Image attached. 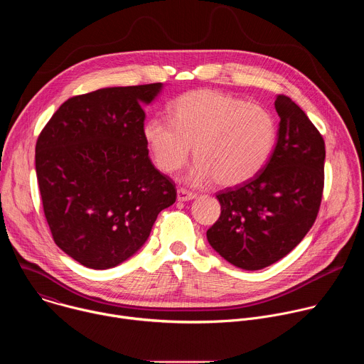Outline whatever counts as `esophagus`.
I'll use <instances>...</instances> for the list:
<instances>
[{
	"label": "esophagus",
	"mask_w": 364,
	"mask_h": 364,
	"mask_svg": "<svg viewBox=\"0 0 364 364\" xmlns=\"http://www.w3.org/2000/svg\"><path fill=\"white\" fill-rule=\"evenodd\" d=\"M196 197H197V194L190 191V190H186V188H178L177 190V200L178 201H188V200H193Z\"/></svg>",
	"instance_id": "34e87169"
}]
</instances>
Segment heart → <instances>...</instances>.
Returning a JSON list of instances; mask_svg holds the SVG:
<instances>
[{"label":"heart","mask_w":364,"mask_h":364,"mask_svg":"<svg viewBox=\"0 0 364 364\" xmlns=\"http://www.w3.org/2000/svg\"><path fill=\"white\" fill-rule=\"evenodd\" d=\"M142 132L163 173L180 170L193 145L198 163L190 181L213 177L225 187L252 178L267 164L277 142V122L268 109L210 89L178 96L171 105V119L154 117Z\"/></svg>","instance_id":"obj_1"}]
</instances>
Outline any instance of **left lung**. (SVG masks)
I'll list each match as a JSON object with an SVG mask.
<instances>
[{"instance_id": "obj_1", "label": "left lung", "mask_w": 364, "mask_h": 364, "mask_svg": "<svg viewBox=\"0 0 364 364\" xmlns=\"http://www.w3.org/2000/svg\"><path fill=\"white\" fill-rule=\"evenodd\" d=\"M269 160L252 178L218 193L220 218L207 230L210 246L232 265L264 269L287 256L314 225L324 188L326 145L305 112L285 95Z\"/></svg>"}]
</instances>
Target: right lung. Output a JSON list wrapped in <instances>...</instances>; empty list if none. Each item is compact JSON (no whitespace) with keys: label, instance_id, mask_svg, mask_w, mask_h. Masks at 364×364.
Returning a JSON list of instances; mask_svg holds the SVG:
<instances>
[{"label":"right lung","instance_id":"right-lung-1","mask_svg":"<svg viewBox=\"0 0 364 364\" xmlns=\"http://www.w3.org/2000/svg\"><path fill=\"white\" fill-rule=\"evenodd\" d=\"M161 89L151 83L73 96L38 135L36 174L46 220L56 245L86 268L127 261L176 201V184L151 163L142 132V105Z\"/></svg>","mask_w":364,"mask_h":364}]
</instances>
